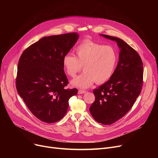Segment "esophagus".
Here are the masks:
<instances>
[{"label": "esophagus", "instance_id": "1", "mask_svg": "<svg viewBox=\"0 0 158 158\" xmlns=\"http://www.w3.org/2000/svg\"><path fill=\"white\" fill-rule=\"evenodd\" d=\"M86 92L85 90H82V89H79V91H78V94H85Z\"/></svg>", "mask_w": 158, "mask_h": 158}]
</instances>
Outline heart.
<instances>
[{
    "mask_svg": "<svg viewBox=\"0 0 158 158\" xmlns=\"http://www.w3.org/2000/svg\"><path fill=\"white\" fill-rule=\"evenodd\" d=\"M76 56L66 54L63 57L64 72L74 77L83 66L85 72L74 78L71 85L78 88H88L95 81L102 84L109 81L118 63V54L111 45H104L85 40L75 49Z\"/></svg>",
    "mask_w": 158,
    "mask_h": 158,
    "instance_id": "obj_1",
    "label": "heart"
}]
</instances>
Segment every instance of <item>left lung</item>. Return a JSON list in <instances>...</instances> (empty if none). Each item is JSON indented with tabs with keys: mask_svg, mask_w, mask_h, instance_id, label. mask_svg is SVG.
<instances>
[{
	"mask_svg": "<svg viewBox=\"0 0 158 158\" xmlns=\"http://www.w3.org/2000/svg\"><path fill=\"white\" fill-rule=\"evenodd\" d=\"M100 36L117 42L119 60L111 78L94 90L95 100L89 112L97 122L111 125L131 110L141 93L143 63L138 52L123 40L106 35Z\"/></svg>",
	"mask_w": 158,
	"mask_h": 158,
	"instance_id": "8db88e82",
	"label": "left lung"
}]
</instances>
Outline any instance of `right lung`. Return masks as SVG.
<instances>
[{
  "instance_id": "right-lung-1",
  "label": "right lung",
  "mask_w": 158,
  "mask_h": 158,
  "mask_svg": "<svg viewBox=\"0 0 158 158\" xmlns=\"http://www.w3.org/2000/svg\"><path fill=\"white\" fill-rule=\"evenodd\" d=\"M78 38L77 32L45 36L20 57L16 89L31 112L44 122L60 120L67 112L70 98L77 94L76 88H65L69 81L63 57Z\"/></svg>"
}]
</instances>
